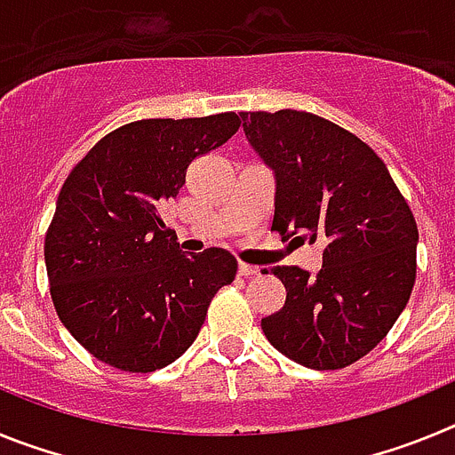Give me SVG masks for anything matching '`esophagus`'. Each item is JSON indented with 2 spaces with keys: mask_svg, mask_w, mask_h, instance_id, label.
<instances>
[{
  "mask_svg": "<svg viewBox=\"0 0 455 455\" xmlns=\"http://www.w3.org/2000/svg\"><path fill=\"white\" fill-rule=\"evenodd\" d=\"M259 271H262V268H259V267H251V264H243V262L239 264V275H243V277L259 275Z\"/></svg>",
  "mask_w": 455,
  "mask_h": 455,
  "instance_id": "esophagus-1",
  "label": "esophagus"
}]
</instances>
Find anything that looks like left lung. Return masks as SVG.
Here are the masks:
<instances>
[{"label": "left lung", "instance_id": "1", "mask_svg": "<svg viewBox=\"0 0 455 455\" xmlns=\"http://www.w3.org/2000/svg\"><path fill=\"white\" fill-rule=\"evenodd\" d=\"M241 120L248 146L275 178L271 230L325 243L315 275L271 268L287 300L262 319L264 335L303 367H348L408 305L419 241L412 212L380 156L335 123L291 108Z\"/></svg>", "mask_w": 455, "mask_h": 455}]
</instances>
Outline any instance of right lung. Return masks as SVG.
I'll return each mask as SVG.
<instances>
[{
    "label": "right lung",
    "instance_id": "add662e5",
    "mask_svg": "<svg viewBox=\"0 0 455 455\" xmlns=\"http://www.w3.org/2000/svg\"><path fill=\"white\" fill-rule=\"evenodd\" d=\"M241 116L136 120L98 140L72 168L45 236L56 315L104 364L148 373L175 363L207 307L236 275L223 248L180 251L159 219L196 156L236 134Z\"/></svg>",
    "mask_w": 455,
    "mask_h": 455
}]
</instances>
